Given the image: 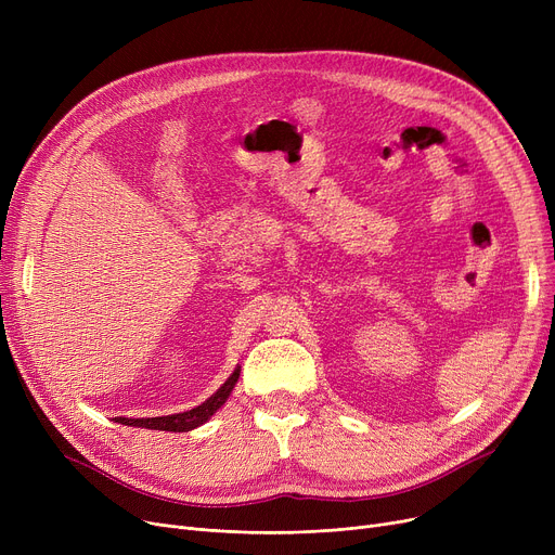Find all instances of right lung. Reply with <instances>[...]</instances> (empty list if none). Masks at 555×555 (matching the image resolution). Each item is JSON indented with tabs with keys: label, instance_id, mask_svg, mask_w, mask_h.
<instances>
[{
	"label": "right lung",
	"instance_id": "obj_1",
	"mask_svg": "<svg viewBox=\"0 0 555 555\" xmlns=\"http://www.w3.org/2000/svg\"><path fill=\"white\" fill-rule=\"evenodd\" d=\"M238 375L241 373H233L229 380L211 396L204 400L202 404L193 406L189 412L182 414H170V416H155V418H124V416H116L114 421L121 423V425H130V427H145V429H159V431H191L199 425L207 423L220 406L227 402L229 393L233 391L238 383Z\"/></svg>",
	"mask_w": 555,
	"mask_h": 555
}]
</instances>
